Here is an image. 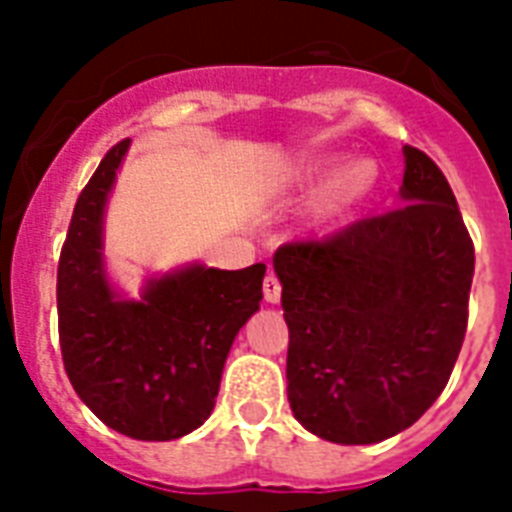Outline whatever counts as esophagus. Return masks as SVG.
<instances>
[{
	"label": "esophagus",
	"mask_w": 512,
	"mask_h": 512,
	"mask_svg": "<svg viewBox=\"0 0 512 512\" xmlns=\"http://www.w3.org/2000/svg\"><path fill=\"white\" fill-rule=\"evenodd\" d=\"M263 295H265V303H279L281 300V284L279 279L273 276V273H268L263 281Z\"/></svg>",
	"instance_id": "1"
}]
</instances>
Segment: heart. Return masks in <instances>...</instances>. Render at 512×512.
<instances>
[{
  "label": "heart",
  "mask_w": 512,
  "mask_h": 512,
  "mask_svg": "<svg viewBox=\"0 0 512 512\" xmlns=\"http://www.w3.org/2000/svg\"><path fill=\"white\" fill-rule=\"evenodd\" d=\"M374 185H377V164L369 159H358L345 167L340 156H332L297 172L292 180V193L297 199L319 196L311 209L313 225L335 228L369 199Z\"/></svg>",
  "instance_id": "1"
}]
</instances>
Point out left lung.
I'll return each mask as SVG.
<instances>
[{"instance_id":"1","label":"left lung","mask_w":512,"mask_h":512,"mask_svg":"<svg viewBox=\"0 0 512 512\" xmlns=\"http://www.w3.org/2000/svg\"><path fill=\"white\" fill-rule=\"evenodd\" d=\"M404 207L276 249L295 420L332 444H380L449 382L476 252L444 172L404 146Z\"/></svg>"}]
</instances>
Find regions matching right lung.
Segmentation results:
<instances>
[{
	"label": "right lung",
	"mask_w": 512,
	"mask_h": 512,
	"mask_svg": "<svg viewBox=\"0 0 512 512\" xmlns=\"http://www.w3.org/2000/svg\"><path fill=\"white\" fill-rule=\"evenodd\" d=\"M130 143L108 151L76 201L58 265L60 353L79 398L108 428L175 441L215 409L233 340L260 311L265 263H188L124 295L108 273L106 207Z\"/></svg>",
	"instance_id": "1"
}]
</instances>
